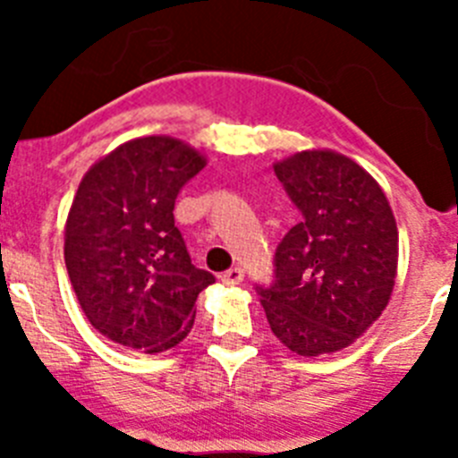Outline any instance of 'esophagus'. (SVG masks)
<instances>
[{
    "label": "esophagus",
    "mask_w": 458,
    "mask_h": 458,
    "mask_svg": "<svg viewBox=\"0 0 458 458\" xmlns=\"http://www.w3.org/2000/svg\"><path fill=\"white\" fill-rule=\"evenodd\" d=\"M220 279H222V284H226V286L241 284V282H242V270L238 268V266H233V268H229V270H226V273H222Z\"/></svg>",
    "instance_id": "esophagus-1"
}]
</instances>
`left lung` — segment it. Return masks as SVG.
<instances>
[{
    "instance_id": "8db88e82",
    "label": "left lung",
    "mask_w": 458,
    "mask_h": 458,
    "mask_svg": "<svg viewBox=\"0 0 458 458\" xmlns=\"http://www.w3.org/2000/svg\"><path fill=\"white\" fill-rule=\"evenodd\" d=\"M301 222L275 250L273 282L257 284L275 337L298 355L353 344L390 301L399 232L386 194L335 151H302L275 165Z\"/></svg>"
}]
</instances>
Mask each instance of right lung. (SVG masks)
Instances as JSON below:
<instances>
[{"label": "right lung", "mask_w": 458, "mask_h": 458, "mask_svg": "<svg viewBox=\"0 0 458 458\" xmlns=\"http://www.w3.org/2000/svg\"><path fill=\"white\" fill-rule=\"evenodd\" d=\"M206 160L172 137H140L93 165L66 222L68 277L80 305L112 342L160 353L194 321L197 295L216 282L192 264L174 204Z\"/></svg>", "instance_id": "1"}]
</instances>
